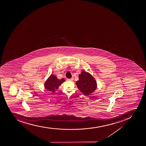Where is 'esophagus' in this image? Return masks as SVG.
<instances>
[{
	"label": "esophagus",
	"mask_w": 146,
	"mask_h": 146,
	"mask_svg": "<svg viewBox=\"0 0 146 146\" xmlns=\"http://www.w3.org/2000/svg\"><path fill=\"white\" fill-rule=\"evenodd\" d=\"M67 80L68 81H72L73 80V78H71L70 79H68Z\"/></svg>",
	"instance_id": "34e87169"
}]
</instances>
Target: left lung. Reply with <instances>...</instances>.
I'll use <instances>...</instances> for the list:
<instances>
[{
  "label": "left lung",
  "mask_w": 146,
  "mask_h": 146,
  "mask_svg": "<svg viewBox=\"0 0 146 146\" xmlns=\"http://www.w3.org/2000/svg\"><path fill=\"white\" fill-rule=\"evenodd\" d=\"M78 89L85 95H89L97 88V83L93 76L89 73L83 71L79 76V80L76 82Z\"/></svg>",
  "instance_id": "obj_1"
}]
</instances>
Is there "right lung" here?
<instances>
[{
	"instance_id": "obj_1",
	"label": "right lung",
	"mask_w": 146,
	"mask_h": 146,
	"mask_svg": "<svg viewBox=\"0 0 146 146\" xmlns=\"http://www.w3.org/2000/svg\"><path fill=\"white\" fill-rule=\"evenodd\" d=\"M65 81V80L63 78L59 80L56 76L51 75L45 83V88L48 91L54 92L55 90L57 89Z\"/></svg>"
}]
</instances>
